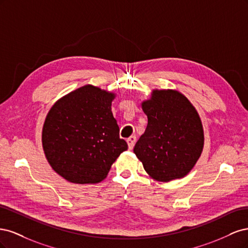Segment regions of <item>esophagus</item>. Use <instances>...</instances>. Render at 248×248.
<instances>
[{"mask_svg":"<svg viewBox=\"0 0 248 248\" xmlns=\"http://www.w3.org/2000/svg\"><path fill=\"white\" fill-rule=\"evenodd\" d=\"M136 141H137V138L136 137H130V138H128L127 139V144H128V147H129V149H132L133 148V146H134V144H136Z\"/></svg>","mask_w":248,"mask_h":248,"instance_id":"esophagus-1","label":"esophagus"}]
</instances>
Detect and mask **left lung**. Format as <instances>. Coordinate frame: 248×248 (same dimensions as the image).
I'll return each instance as SVG.
<instances>
[{
    "mask_svg": "<svg viewBox=\"0 0 248 248\" xmlns=\"http://www.w3.org/2000/svg\"><path fill=\"white\" fill-rule=\"evenodd\" d=\"M141 108L148 124L133 151L144 169L159 181L186 176L204 146V132L196 108L185 96L172 90H156Z\"/></svg>",
    "mask_w": 248,
    "mask_h": 248,
    "instance_id": "8db88e82",
    "label": "left lung"
}]
</instances>
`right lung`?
I'll list each match as a JSON object with an SVG mask.
<instances>
[{
	"label": "right lung",
	"instance_id": "1",
	"mask_svg": "<svg viewBox=\"0 0 248 248\" xmlns=\"http://www.w3.org/2000/svg\"><path fill=\"white\" fill-rule=\"evenodd\" d=\"M112 99L114 94L87 85L51 108L44 122L42 144L49 164L60 176L72 183H98L128 149L119 136Z\"/></svg>",
	"mask_w": 248,
	"mask_h": 248
}]
</instances>
